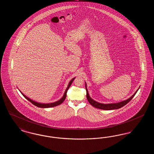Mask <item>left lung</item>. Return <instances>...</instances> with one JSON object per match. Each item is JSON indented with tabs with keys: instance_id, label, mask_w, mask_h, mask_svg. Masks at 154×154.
Segmentation results:
<instances>
[{
	"instance_id": "1",
	"label": "left lung",
	"mask_w": 154,
	"mask_h": 154,
	"mask_svg": "<svg viewBox=\"0 0 154 154\" xmlns=\"http://www.w3.org/2000/svg\"><path fill=\"white\" fill-rule=\"evenodd\" d=\"M85 88H86V91H87V98L88 100L89 103L94 107H95L97 109H102V110H115V109H120L121 107H122L123 106H124L125 105H126L132 99V98L134 96L136 95V94L137 93V91L139 90V89L136 91V92L133 95L129 97V99L124 100L122 102H121L116 103H109V104H103L97 102L95 100H94V99H92L90 96L89 95L88 93V89L87 88V84L85 82Z\"/></svg>"
}]
</instances>
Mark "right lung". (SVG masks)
I'll list each match as a JSON object with an SVG mask.
<instances>
[{
  "label": "right lung",
  "mask_w": 154,
  "mask_h": 154,
  "mask_svg": "<svg viewBox=\"0 0 154 154\" xmlns=\"http://www.w3.org/2000/svg\"><path fill=\"white\" fill-rule=\"evenodd\" d=\"M74 79H75V77L73 78L72 80L69 82V84H68V85H67V87L66 88V91H65V93H64V95L62 96V97L60 99H59L58 101L55 102L51 103H41L37 102H35V101L32 100L31 99H30L28 97H27L22 92H21V91H20L21 93L22 94V95L23 96L28 100H29V101L32 103L33 104H34L35 106H36L37 107H41V108H50V107H55V106H58V105L62 104V103L64 102V100H65V99H66V95H66L67 91L68 89L70 87V86L71 85V84H72V82H73V81Z\"/></svg>",
  "instance_id": "add662e5"
}]
</instances>
